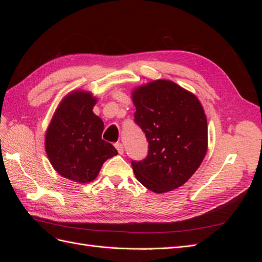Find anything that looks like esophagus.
<instances>
[{
	"label": "esophagus",
	"mask_w": 262,
	"mask_h": 262,
	"mask_svg": "<svg viewBox=\"0 0 262 262\" xmlns=\"http://www.w3.org/2000/svg\"><path fill=\"white\" fill-rule=\"evenodd\" d=\"M115 146H116V148H117V150H118V153H119V154H123L124 147H123V144H122V143H116V144H115Z\"/></svg>",
	"instance_id": "obj_1"
}]
</instances>
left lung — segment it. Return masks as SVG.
Returning <instances> with one entry per match:
<instances>
[{"label":"left lung","instance_id":"8db88e82","mask_svg":"<svg viewBox=\"0 0 262 262\" xmlns=\"http://www.w3.org/2000/svg\"><path fill=\"white\" fill-rule=\"evenodd\" d=\"M134 122L145 133L147 155L131 161L137 179L156 193L182 186L199 168L208 147L204 110L193 94L158 80L133 92Z\"/></svg>","mask_w":262,"mask_h":262}]
</instances>
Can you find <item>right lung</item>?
I'll return each mask as SVG.
<instances>
[{"mask_svg":"<svg viewBox=\"0 0 262 262\" xmlns=\"http://www.w3.org/2000/svg\"><path fill=\"white\" fill-rule=\"evenodd\" d=\"M92 94H69L54 113L46 134V152L61 176L86 184L97 177L108 158L118 154L101 139L104 122L93 113Z\"/></svg>","mask_w":262,"mask_h":262,"instance_id":"add662e5","label":"right lung"}]
</instances>
